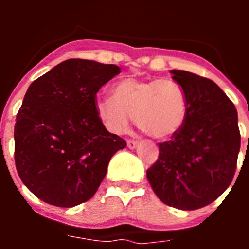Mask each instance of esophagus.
I'll return each mask as SVG.
<instances>
[{
  "label": "esophagus",
  "instance_id": "esophagus-1",
  "mask_svg": "<svg viewBox=\"0 0 249 249\" xmlns=\"http://www.w3.org/2000/svg\"><path fill=\"white\" fill-rule=\"evenodd\" d=\"M127 146H128V148H131V149L136 148V147L138 146V141L128 140V141H127Z\"/></svg>",
  "mask_w": 249,
  "mask_h": 249
}]
</instances>
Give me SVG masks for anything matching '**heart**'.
<instances>
[{"mask_svg":"<svg viewBox=\"0 0 249 249\" xmlns=\"http://www.w3.org/2000/svg\"><path fill=\"white\" fill-rule=\"evenodd\" d=\"M98 117L112 133L127 129L131 116L142 132L163 140L177 133L187 116V96L172 78H123L112 87V97H98Z\"/></svg>","mask_w":249,"mask_h":249,"instance_id":"b5f03b06","label":"heart"}]
</instances>
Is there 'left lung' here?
<instances>
[{"instance_id":"1","label":"left lung","mask_w":249,"mask_h":249,"mask_svg":"<svg viewBox=\"0 0 249 249\" xmlns=\"http://www.w3.org/2000/svg\"><path fill=\"white\" fill-rule=\"evenodd\" d=\"M171 73L186 92V121L171 140L158 143V160L147 169V178L164 204L198 210L218 198L234 177L241 148L238 114L213 81L179 70Z\"/></svg>"}]
</instances>
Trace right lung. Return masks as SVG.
<instances>
[{
	"label": "right lung",
	"instance_id": "obj_1",
	"mask_svg": "<svg viewBox=\"0 0 249 249\" xmlns=\"http://www.w3.org/2000/svg\"><path fill=\"white\" fill-rule=\"evenodd\" d=\"M121 72L116 65L71 58L31 83L15 124V163L36 197L74 207L93 197L112 156L126 141L109 133L96 94Z\"/></svg>",
	"mask_w": 249,
	"mask_h": 249
}]
</instances>
